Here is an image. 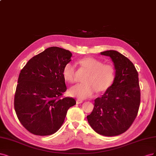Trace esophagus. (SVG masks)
<instances>
[{"label": "esophagus", "instance_id": "obj_1", "mask_svg": "<svg viewBox=\"0 0 156 156\" xmlns=\"http://www.w3.org/2000/svg\"><path fill=\"white\" fill-rule=\"evenodd\" d=\"M83 102V101L82 100H79V99H77L76 100V104H82Z\"/></svg>", "mask_w": 156, "mask_h": 156}]
</instances>
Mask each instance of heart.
Wrapping results in <instances>:
<instances>
[{"label":"heart","instance_id":"1","mask_svg":"<svg viewBox=\"0 0 156 156\" xmlns=\"http://www.w3.org/2000/svg\"><path fill=\"white\" fill-rule=\"evenodd\" d=\"M79 63L88 73L83 79L85 83L76 84L70 88L69 92L71 96L78 99H86L92 97L97 91H105L112 86L115 78V69L112 65L104 64L100 60L91 57L80 59ZM62 74L69 82L76 81L74 64H65Z\"/></svg>","mask_w":156,"mask_h":156}]
</instances>
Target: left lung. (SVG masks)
<instances>
[{"label":"left lung","mask_w":156,"mask_h":156,"mask_svg":"<svg viewBox=\"0 0 156 156\" xmlns=\"http://www.w3.org/2000/svg\"><path fill=\"white\" fill-rule=\"evenodd\" d=\"M100 54L112 59L115 78L102 96L94 100L93 112L87 119L97 133L115 136L126 131L137 115L140 101L138 73L132 62L116 51Z\"/></svg>","instance_id":"8db88e82"}]
</instances>
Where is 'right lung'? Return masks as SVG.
<instances>
[{"instance_id":"obj_1","label":"right lung","mask_w":156,"mask_h":156,"mask_svg":"<svg viewBox=\"0 0 156 156\" xmlns=\"http://www.w3.org/2000/svg\"><path fill=\"white\" fill-rule=\"evenodd\" d=\"M72 53L49 47L31 58L21 71L14 98L18 119L28 132L44 136L56 133L67 110L76 104L73 98L60 97L67 90L62 71Z\"/></svg>"}]
</instances>
